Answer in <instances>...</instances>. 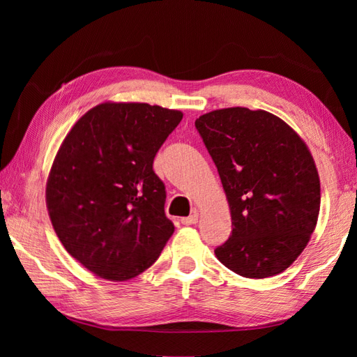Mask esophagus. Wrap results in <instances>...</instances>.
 Returning a JSON list of instances; mask_svg holds the SVG:
<instances>
[{
	"instance_id": "esophagus-1",
	"label": "esophagus",
	"mask_w": 357,
	"mask_h": 357,
	"mask_svg": "<svg viewBox=\"0 0 357 357\" xmlns=\"http://www.w3.org/2000/svg\"><path fill=\"white\" fill-rule=\"evenodd\" d=\"M198 219H199V213H198V211L195 210L190 216L183 218V219H181V221H183V224H184V225H193V224L198 222Z\"/></svg>"
}]
</instances>
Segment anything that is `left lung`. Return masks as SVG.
Masks as SVG:
<instances>
[{"mask_svg":"<svg viewBox=\"0 0 357 357\" xmlns=\"http://www.w3.org/2000/svg\"><path fill=\"white\" fill-rule=\"evenodd\" d=\"M195 126L231 215V234L216 257L244 278L279 275L304 252L319 216L321 181L307 144L265 110L219 109Z\"/></svg>","mask_w":357,"mask_h":357,"instance_id":"8db88e82","label":"left lung"}]
</instances>
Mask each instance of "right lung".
Segmentation results:
<instances>
[{
	"instance_id": "obj_1",
	"label": "right lung",
	"mask_w": 357,
	"mask_h": 357,
	"mask_svg": "<svg viewBox=\"0 0 357 357\" xmlns=\"http://www.w3.org/2000/svg\"><path fill=\"white\" fill-rule=\"evenodd\" d=\"M183 112L102 102L84 113L53 159L45 204L72 257L102 279L128 280L161 255L174 225L153 159Z\"/></svg>"
}]
</instances>
